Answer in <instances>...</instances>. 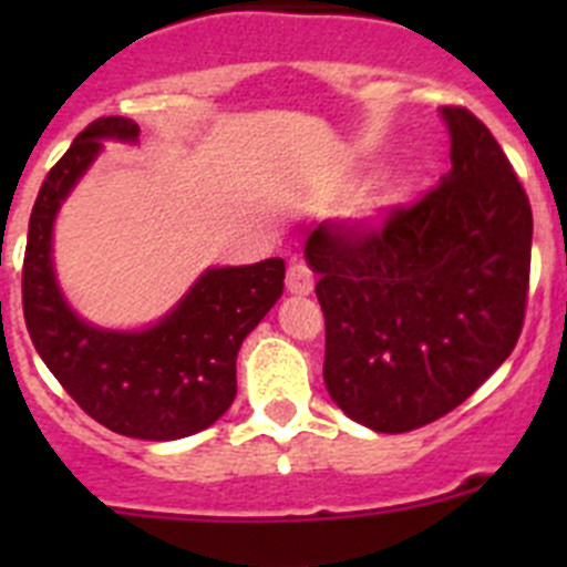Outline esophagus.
I'll list each match as a JSON object with an SVG mask.
<instances>
[{"label":"esophagus","mask_w":567,"mask_h":567,"mask_svg":"<svg viewBox=\"0 0 567 567\" xmlns=\"http://www.w3.org/2000/svg\"><path fill=\"white\" fill-rule=\"evenodd\" d=\"M285 285H288V293L293 296H310L312 290H316V277H312L310 266H307L305 260H290L288 266V279H285Z\"/></svg>","instance_id":"esophagus-1"}]
</instances>
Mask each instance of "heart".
Returning a JSON list of instances; mask_svg holds the SVG:
<instances>
[{
	"mask_svg": "<svg viewBox=\"0 0 567 567\" xmlns=\"http://www.w3.org/2000/svg\"><path fill=\"white\" fill-rule=\"evenodd\" d=\"M400 199H403V183L394 181V177H384V181H379L364 192V197L357 205V216L362 221H379L390 214Z\"/></svg>",
	"mask_w": 567,
	"mask_h": 567,
	"instance_id": "heart-1",
	"label": "heart"
}]
</instances>
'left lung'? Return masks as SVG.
Returning <instances> with one entry per match:
<instances>
[{
	"instance_id": "8db88e82",
	"label": "left lung",
	"mask_w": 567,
	"mask_h": 567,
	"mask_svg": "<svg viewBox=\"0 0 567 567\" xmlns=\"http://www.w3.org/2000/svg\"><path fill=\"white\" fill-rule=\"evenodd\" d=\"M450 167L384 227L318 225L305 260L326 318L323 381L359 425L405 433L461 405L516 348L532 208L499 142L442 106Z\"/></svg>"
}]
</instances>
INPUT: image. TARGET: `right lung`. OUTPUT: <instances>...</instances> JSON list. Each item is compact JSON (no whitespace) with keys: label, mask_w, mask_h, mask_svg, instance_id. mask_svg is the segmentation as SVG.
<instances>
[{"label":"right lung","mask_w":567,"mask_h":567,"mask_svg":"<svg viewBox=\"0 0 567 567\" xmlns=\"http://www.w3.org/2000/svg\"><path fill=\"white\" fill-rule=\"evenodd\" d=\"M140 140L128 117H99L51 167L30 216L24 318L35 351L93 420L120 436L173 442L214 425L236 400V359L285 288V260L205 268L181 301L145 329H104L68 305L54 271L62 203L104 151Z\"/></svg>","instance_id":"obj_1"}]
</instances>
